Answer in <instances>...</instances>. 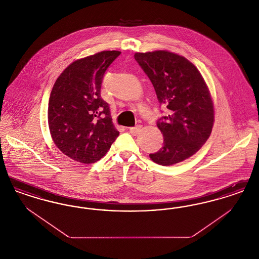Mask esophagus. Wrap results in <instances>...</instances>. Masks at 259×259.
Listing matches in <instances>:
<instances>
[{
	"label": "esophagus",
	"mask_w": 259,
	"mask_h": 259,
	"mask_svg": "<svg viewBox=\"0 0 259 259\" xmlns=\"http://www.w3.org/2000/svg\"><path fill=\"white\" fill-rule=\"evenodd\" d=\"M141 130H142V126H141V125H138V126H136V127H131V128L129 129V131H130V133H131L132 135H138V134L141 132Z\"/></svg>",
	"instance_id": "obj_1"
}]
</instances>
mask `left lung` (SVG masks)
Masks as SVG:
<instances>
[{
	"label": "left lung",
	"mask_w": 259,
	"mask_h": 259,
	"mask_svg": "<svg viewBox=\"0 0 259 259\" xmlns=\"http://www.w3.org/2000/svg\"><path fill=\"white\" fill-rule=\"evenodd\" d=\"M136 61L150 79L168 114L157 121L163 147L150 159L171 166L195 154L207 142L214 122L209 87L197 68L169 50L136 52Z\"/></svg>",
	"instance_id": "1"
}]
</instances>
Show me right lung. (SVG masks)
<instances>
[{
  "instance_id": "right-lung-1",
  "label": "right lung",
  "mask_w": 259,
  "mask_h": 259,
  "mask_svg": "<svg viewBox=\"0 0 259 259\" xmlns=\"http://www.w3.org/2000/svg\"><path fill=\"white\" fill-rule=\"evenodd\" d=\"M121 52L105 50L77 59L58 76L50 93L48 119L55 146L82 164L100 160L119 135L109 104L101 98L103 76Z\"/></svg>"
}]
</instances>
